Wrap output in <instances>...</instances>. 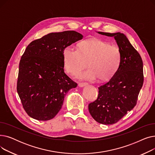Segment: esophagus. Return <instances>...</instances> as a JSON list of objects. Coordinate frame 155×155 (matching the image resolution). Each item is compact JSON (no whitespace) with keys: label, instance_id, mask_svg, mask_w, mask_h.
I'll use <instances>...</instances> for the list:
<instances>
[{"label":"esophagus","instance_id":"obj_1","mask_svg":"<svg viewBox=\"0 0 155 155\" xmlns=\"http://www.w3.org/2000/svg\"><path fill=\"white\" fill-rule=\"evenodd\" d=\"M87 85H88V83H87V82H81V83L78 84V86L80 87H83L86 86Z\"/></svg>","mask_w":155,"mask_h":155}]
</instances>
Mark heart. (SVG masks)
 <instances>
[{
  "label": "heart",
  "mask_w": 155,
  "mask_h": 155,
  "mask_svg": "<svg viewBox=\"0 0 155 155\" xmlns=\"http://www.w3.org/2000/svg\"><path fill=\"white\" fill-rule=\"evenodd\" d=\"M121 60L119 48L99 39H87L80 42L77 50L66 47L63 51V67L67 73L77 76L87 65L82 77L101 81L110 80L117 72Z\"/></svg>",
  "instance_id": "obj_1"
}]
</instances>
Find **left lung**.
I'll list each match as a JSON object with an SVG mask.
<instances>
[{"label": "left lung", "mask_w": 155, "mask_h": 155, "mask_svg": "<svg viewBox=\"0 0 155 155\" xmlns=\"http://www.w3.org/2000/svg\"><path fill=\"white\" fill-rule=\"evenodd\" d=\"M98 33L114 38L121 52L116 74L99 87L98 97L88 104L89 112L97 122L110 125L116 123L136 106L144 81L143 64L140 54L124 34Z\"/></svg>", "instance_id": "8db88e82"}]
</instances>
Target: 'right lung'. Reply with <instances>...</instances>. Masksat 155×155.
Here are the masks:
<instances>
[{
    "label": "right lung",
    "instance_id": "1",
    "mask_svg": "<svg viewBox=\"0 0 155 155\" xmlns=\"http://www.w3.org/2000/svg\"><path fill=\"white\" fill-rule=\"evenodd\" d=\"M74 31L51 32L32 41L19 62L17 91L24 109L38 120L53 119L64 97L77 84L64 71V49L82 39Z\"/></svg>",
    "mask_w": 155,
    "mask_h": 155
}]
</instances>
